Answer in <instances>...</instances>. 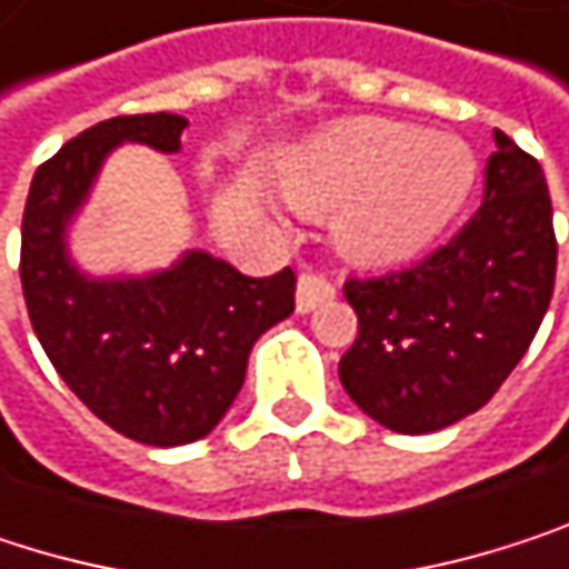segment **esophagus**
<instances>
[{"label": "esophagus", "mask_w": 569, "mask_h": 569, "mask_svg": "<svg viewBox=\"0 0 569 569\" xmlns=\"http://www.w3.org/2000/svg\"><path fill=\"white\" fill-rule=\"evenodd\" d=\"M337 297V282L320 276V272H300V282H297V310L300 313H310L323 303H330Z\"/></svg>", "instance_id": "34e87169"}]
</instances>
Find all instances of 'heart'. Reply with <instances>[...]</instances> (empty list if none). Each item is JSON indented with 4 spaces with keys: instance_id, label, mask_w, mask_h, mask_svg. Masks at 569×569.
Instances as JSON below:
<instances>
[{
    "instance_id": "b5f03b06",
    "label": "heart",
    "mask_w": 569,
    "mask_h": 569,
    "mask_svg": "<svg viewBox=\"0 0 569 569\" xmlns=\"http://www.w3.org/2000/svg\"><path fill=\"white\" fill-rule=\"evenodd\" d=\"M477 179V152L447 132L357 119L313 139L290 166V199L310 212H343V249L393 262L433 242Z\"/></svg>"
}]
</instances>
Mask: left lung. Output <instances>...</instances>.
I'll list each match as a JSON object with an SVG mask.
<instances>
[{"label":"left lung","instance_id":"left-lung-1","mask_svg":"<svg viewBox=\"0 0 569 569\" xmlns=\"http://www.w3.org/2000/svg\"><path fill=\"white\" fill-rule=\"evenodd\" d=\"M480 209L443 246L383 276H350V400L397 433L477 413L530 350L553 297L557 236L540 162L493 129Z\"/></svg>","mask_w":569,"mask_h":569}]
</instances>
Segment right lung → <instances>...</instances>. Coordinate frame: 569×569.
<instances>
[{
  "instance_id": "add662e5",
  "label": "right lung",
  "mask_w": 569,
  "mask_h": 569,
  "mask_svg": "<svg viewBox=\"0 0 569 569\" xmlns=\"http://www.w3.org/2000/svg\"><path fill=\"white\" fill-rule=\"evenodd\" d=\"M172 112L112 116L46 159L22 212L19 279L32 330L66 387L116 433L179 447L206 437L232 407L252 343L297 310V272L252 279L189 252L149 279L79 276L62 229L116 142L179 149Z\"/></svg>"
}]
</instances>
